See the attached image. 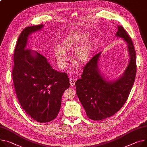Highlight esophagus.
Here are the masks:
<instances>
[{
	"label": "esophagus",
	"instance_id": "obj_1",
	"mask_svg": "<svg viewBox=\"0 0 147 147\" xmlns=\"http://www.w3.org/2000/svg\"><path fill=\"white\" fill-rule=\"evenodd\" d=\"M69 82H70V85L71 86H75V79L72 78H71L69 79Z\"/></svg>",
	"mask_w": 147,
	"mask_h": 147
}]
</instances>
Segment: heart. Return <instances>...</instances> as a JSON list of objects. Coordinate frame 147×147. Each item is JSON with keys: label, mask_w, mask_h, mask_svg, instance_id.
I'll use <instances>...</instances> for the list:
<instances>
[{"label": "heart", "mask_w": 147, "mask_h": 147, "mask_svg": "<svg viewBox=\"0 0 147 147\" xmlns=\"http://www.w3.org/2000/svg\"><path fill=\"white\" fill-rule=\"evenodd\" d=\"M89 36V33H82L81 34L71 35L66 36L59 45V48H56L53 51V55L58 62L61 66H65L67 59L66 52L85 42ZM92 41L87 40L84 44L77 48L75 51V58L80 63L87 62L91 54Z\"/></svg>", "instance_id": "obj_1"}]
</instances>
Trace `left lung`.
<instances>
[{
  "label": "left lung",
  "instance_id": "obj_1",
  "mask_svg": "<svg viewBox=\"0 0 147 147\" xmlns=\"http://www.w3.org/2000/svg\"><path fill=\"white\" fill-rule=\"evenodd\" d=\"M116 36L127 42L130 57L122 75L115 81L105 80L98 69L99 52L86 64L81 78L75 82L77 96L87 116L92 120H102L119 111L127 101L135 81L136 53L132 40L121 26H118Z\"/></svg>",
  "mask_w": 147,
  "mask_h": 147
}]
</instances>
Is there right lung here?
<instances>
[{
  "mask_svg": "<svg viewBox=\"0 0 147 147\" xmlns=\"http://www.w3.org/2000/svg\"><path fill=\"white\" fill-rule=\"evenodd\" d=\"M43 26H28L21 32L14 51L12 69L14 87L21 107L32 118L41 123L57 117L62 96L70 85L66 73L54 70L45 56L26 48L29 35Z\"/></svg>",
  "mask_w": 147,
  "mask_h": 147,
  "instance_id": "right-lung-1",
  "label": "right lung"
}]
</instances>
